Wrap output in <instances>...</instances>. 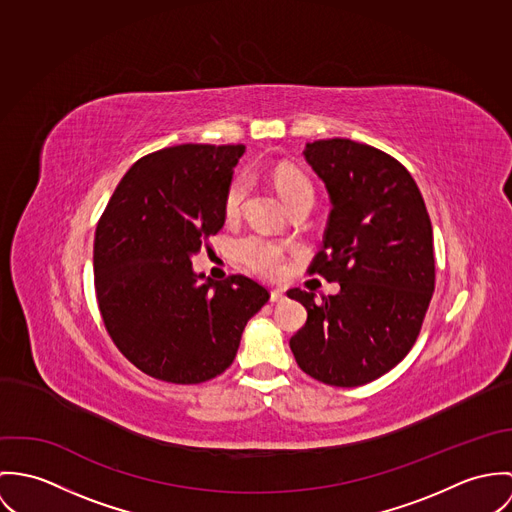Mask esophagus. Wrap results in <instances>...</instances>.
I'll return each instance as SVG.
<instances>
[{
	"mask_svg": "<svg viewBox=\"0 0 512 512\" xmlns=\"http://www.w3.org/2000/svg\"><path fill=\"white\" fill-rule=\"evenodd\" d=\"M284 292L283 290H271V302H283Z\"/></svg>",
	"mask_w": 512,
	"mask_h": 512,
	"instance_id": "1",
	"label": "esophagus"
}]
</instances>
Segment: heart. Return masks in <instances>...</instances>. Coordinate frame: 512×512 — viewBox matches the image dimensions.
Wrapping results in <instances>:
<instances>
[{
  "instance_id": "1",
  "label": "heart",
  "mask_w": 512,
  "mask_h": 512,
  "mask_svg": "<svg viewBox=\"0 0 512 512\" xmlns=\"http://www.w3.org/2000/svg\"><path fill=\"white\" fill-rule=\"evenodd\" d=\"M273 182L288 206H294L296 202L306 198H314V186L310 178L292 167H279L273 172ZM247 192H249V178L245 174L235 176L229 184L226 202H224V210L228 218H235L241 212ZM237 253L241 263L247 269L263 277H277L283 271V247L267 237H261V235L243 237L237 245Z\"/></svg>"
}]
</instances>
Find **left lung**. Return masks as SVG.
I'll list each match as a JSON object with an SVG mask.
<instances>
[{"label": "left lung", "instance_id": "left-lung-1", "mask_svg": "<svg viewBox=\"0 0 512 512\" xmlns=\"http://www.w3.org/2000/svg\"><path fill=\"white\" fill-rule=\"evenodd\" d=\"M332 210L308 273L340 283L334 296L290 288L308 310L290 338L298 367L334 387L371 383L398 365L422 330L434 284L432 222L397 159L351 139L308 143Z\"/></svg>", "mask_w": 512, "mask_h": 512}]
</instances>
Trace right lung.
<instances>
[{"instance_id":"right-lung-1","label":"right lung","mask_w":512,"mask_h":512,"mask_svg":"<svg viewBox=\"0 0 512 512\" xmlns=\"http://www.w3.org/2000/svg\"><path fill=\"white\" fill-rule=\"evenodd\" d=\"M243 145H176L141 157L117 184L94 237L104 326L139 371L196 385L224 373L269 290L249 277L192 271L226 222Z\"/></svg>"}]
</instances>
